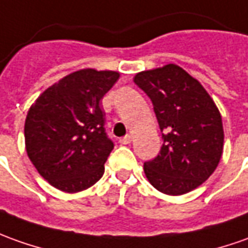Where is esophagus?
Listing matches in <instances>:
<instances>
[{
	"label": "esophagus",
	"instance_id": "34e87169",
	"mask_svg": "<svg viewBox=\"0 0 248 248\" xmlns=\"http://www.w3.org/2000/svg\"><path fill=\"white\" fill-rule=\"evenodd\" d=\"M131 140H133V138H131L130 134H126L124 137L119 138V142H121L122 145H127V144H130Z\"/></svg>",
	"mask_w": 248,
	"mask_h": 248
}]
</instances>
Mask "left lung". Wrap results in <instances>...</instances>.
I'll list each match as a JSON object with an SVG mask.
<instances>
[{"label":"left lung","instance_id":"obj_1","mask_svg":"<svg viewBox=\"0 0 248 248\" xmlns=\"http://www.w3.org/2000/svg\"><path fill=\"white\" fill-rule=\"evenodd\" d=\"M134 84L151 99L163 138L159 155L144 163L146 178L164 194H186L218 166L221 115L200 81L178 65L137 73Z\"/></svg>","mask_w":248,"mask_h":248}]
</instances>
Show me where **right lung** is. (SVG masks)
<instances>
[{
	"label": "right lung",
	"mask_w": 248,
	"mask_h": 248,
	"mask_svg": "<svg viewBox=\"0 0 248 248\" xmlns=\"http://www.w3.org/2000/svg\"><path fill=\"white\" fill-rule=\"evenodd\" d=\"M119 78L111 70L82 69L47 88L27 114L25 148L51 186L77 193L95 185L114 149L100 100Z\"/></svg>",
	"instance_id": "1"
}]
</instances>
